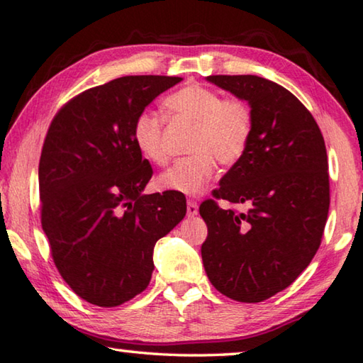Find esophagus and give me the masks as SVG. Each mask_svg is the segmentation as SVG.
Listing matches in <instances>:
<instances>
[{
  "label": "esophagus",
  "mask_w": 363,
  "mask_h": 363,
  "mask_svg": "<svg viewBox=\"0 0 363 363\" xmlns=\"http://www.w3.org/2000/svg\"><path fill=\"white\" fill-rule=\"evenodd\" d=\"M198 211H199L198 203H196V201L188 199V203H186V213H188V216H189V217L198 216Z\"/></svg>",
  "instance_id": "obj_1"
}]
</instances>
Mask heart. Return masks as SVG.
Listing matches in <instances>:
<instances>
[{
  "instance_id": "1",
  "label": "heart",
  "mask_w": 363,
  "mask_h": 363,
  "mask_svg": "<svg viewBox=\"0 0 363 363\" xmlns=\"http://www.w3.org/2000/svg\"><path fill=\"white\" fill-rule=\"evenodd\" d=\"M164 106L170 117L194 123V132L188 145L191 156L178 159L159 177L160 188L198 194L216 172V160L223 167H231L246 154L254 121L242 101L225 99L203 85H188L165 98ZM164 125L162 114L152 109L140 111L132 125L136 147L156 165L169 160Z\"/></svg>"
}]
</instances>
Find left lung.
<instances>
[{
	"label": "left lung",
	"instance_id": "1",
	"mask_svg": "<svg viewBox=\"0 0 363 363\" xmlns=\"http://www.w3.org/2000/svg\"><path fill=\"white\" fill-rule=\"evenodd\" d=\"M207 80L249 103L252 136L245 156L222 177L213 198L246 203V213L199 206L207 225L201 255L217 291L262 302L288 288L315 255L330 209L328 156L306 106L257 75Z\"/></svg>",
	"mask_w": 363,
	"mask_h": 363
}]
</instances>
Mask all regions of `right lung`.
<instances>
[{
	"mask_svg": "<svg viewBox=\"0 0 363 363\" xmlns=\"http://www.w3.org/2000/svg\"><path fill=\"white\" fill-rule=\"evenodd\" d=\"M183 79L128 75L90 88L52 118L41 150V227L77 296L116 307L143 293L157 240L186 213L182 193L143 194L152 167L136 147V114Z\"/></svg>",
	"mask_w": 363,
	"mask_h": 363,
	"instance_id": "1",
	"label": "right lung"
}]
</instances>
